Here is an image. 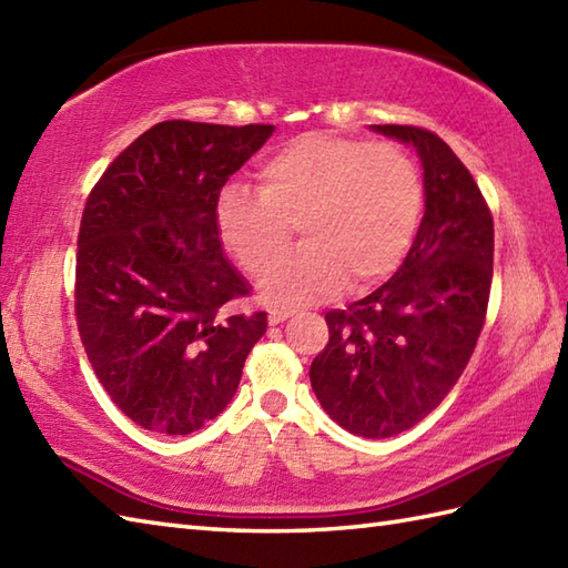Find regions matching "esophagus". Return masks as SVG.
Wrapping results in <instances>:
<instances>
[{
  "mask_svg": "<svg viewBox=\"0 0 568 568\" xmlns=\"http://www.w3.org/2000/svg\"><path fill=\"white\" fill-rule=\"evenodd\" d=\"M292 316H294V311H276V308H272L267 321H270V325H280V323L292 318Z\"/></svg>",
  "mask_w": 568,
  "mask_h": 568,
  "instance_id": "1",
  "label": "esophagus"
}]
</instances>
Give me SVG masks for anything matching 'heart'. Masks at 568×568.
I'll list each match as a JSON object with an SVG mask.
<instances>
[{"instance_id": "obj_1", "label": "heart", "mask_w": 568, "mask_h": 568, "mask_svg": "<svg viewBox=\"0 0 568 568\" xmlns=\"http://www.w3.org/2000/svg\"><path fill=\"white\" fill-rule=\"evenodd\" d=\"M257 178L260 189H223L216 229L241 267L257 276L300 225L307 245L260 282L264 304L276 308L316 304L345 282L364 288L386 280L420 223V170L394 143L304 133L276 148Z\"/></svg>"}]
</instances>
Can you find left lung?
<instances>
[{
    "mask_svg": "<svg viewBox=\"0 0 568 568\" xmlns=\"http://www.w3.org/2000/svg\"><path fill=\"white\" fill-rule=\"evenodd\" d=\"M415 148L425 213L398 272L345 311L311 362L323 410L347 433L384 439L433 413L469 362L494 280V219L474 178L430 131L372 125Z\"/></svg>",
    "mask_w": 568,
    "mask_h": 568,
    "instance_id": "obj_1",
    "label": "left lung"
}]
</instances>
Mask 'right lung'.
<instances>
[{
	"label": "right lung",
	"mask_w": 568,
	"mask_h": 568,
	"mask_svg": "<svg viewBox=\"0 0 568 568\" xmlns=\"http://www.w3.org/2000/svg\"><path fill=\"white\" fill-rule=\"evenodd\" d=\"M274 125L162 121L92 189L74 313L97 379L158 435L196 433L235 396L267 313L221 318L250 284L225 260L216 201Z\"/></svg>",
	"instance_id": "obj_1"
}]
</instances>
